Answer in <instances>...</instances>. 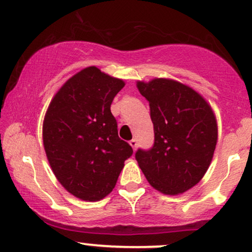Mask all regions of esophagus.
I'll use <instances>...</instances> for the list:
<instances>
[{
  "label": "esophagus",
  "mask_w": 252,
  "mask_h": 252,
  "mask_svg": "<svg viewBox=\"0 0 252 252\" xmlns=\"http://www.w3.org/2000/svg\"><path fill=\"white\" fill-rule=\"evenodd\" d=\"M129 144L131 145V148H132V149H134V151H135L136 149H137V141H136L135 138L131 139V141L129 142Z\"/></svg>",
  "instance_id": "esophagus-1"
}]
</instances>
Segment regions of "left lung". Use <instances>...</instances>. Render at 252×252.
Returning a JSON list of instances; mask_svg holds the SVG:
<instances>
[{
	"label": "left lung",
	"mask_w": 252,
	"mask_h": 252,
	"mask_svg": "<svg viewBox=\"0 0 252 252\" xmlns=\"http://www.w3.org/2000/svg\"><path fill=\"white\" fill-rule=\"evenodd\" d=\"M150 105L155 142L138 149L136 160L154 189L178 195L207 172L217 144V121L210 104L192 88L170 78L137 81Z\"/></svg>",
	"instance_id": "left-lung-1"
}]
</instances>
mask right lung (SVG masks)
<instances>
[{
    "mask_svg": "<svg viewBox=\"0 0 252 252\" xmlns=\"http://www.w3.org/2000/svg\"><path fill=\"white\" fill-rule=\"evenodd\" d=\"M126 86L96 66L69 78L51 99L43 121V145L57 181L71 195L96 202L109 195L132 148L118 137L110 110Z\"/></svg>",
    "mask_w": 252,
    "mask_h": 252,
    "instance_id": "right-lung-1",
    "label": "right lung"
}]
</instances>
